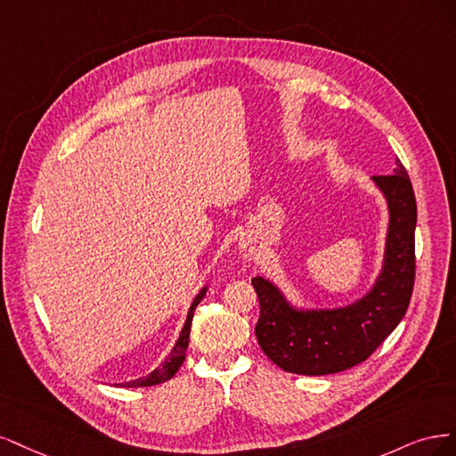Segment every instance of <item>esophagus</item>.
<instances>
[{
  "label": "esophagus",
  "instance_id": "obj_1",
  "mask_svg": "<svg viewBox=\"0 0 456 456\" xmlns=\"http://www.w3.org/2000/svg\"><path fill=\"white\" fill-rule=\"evenodd\" d=\"M240 252H242V257H244V259L252 261V259H256V256H257V248H256L254 242H244V244L240 246Z\"/></svg>",
  "mask_w": 456,
  "mask_h": 456
}]
</instances>
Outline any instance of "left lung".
Returning <instances> with one entry per match:
<instances>
[{
	"mask_svg": "<svg viewBox=\"0 0 456 456\" xmlns=\"http://www.w3.org/2000/svg\"><path fill=\"white\" fill-rule=\"evenodd\" d=\"M385 195L390 222L383 269L373 288L341 308L303 311L263 276L252 278L259 299L256 337L265 356L284 371L331 375L370 358L400 324L415 284L417 200L413 185L395 159L390 175H373Z\"/></svg>",
	"mask_w": 456,
	"mask_h": 456,
	"instance_id": "obj_1",
	"label": "left lung"
}]
</instances>
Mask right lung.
Returning <instances> with one entry per match:
<instances>
[{"mask_svg":"<svg viewBox=\"0 0 456 456\" xmlns=\"http://www.w3.org/2000/svg\"><path fill=\"white\" fill-rule=\"evenodd\" d=\"M207 289H208V288L204 286V288L197 293V297L193 299V303H191L189 313H187V320H185V324H183V328H182V333H180V337H178V341H175L172 352L167 356V360H165L163 363H160V365L157 367V370H153L150 375L140 377V379H136V380H130V383H123L121 387H126V388L155 387V385L165 383V380H168V379H172V377L175 375V371L180 370V365H182L183 360H185V352H187V346H189L191 322H193L195 308H197V305L200 303V299H202L204 296H207Z\"/></svg>","mask_w":456,"mask_h":456,"instance_id":"right-lung-1","label":"right lung"}]
</instances>
